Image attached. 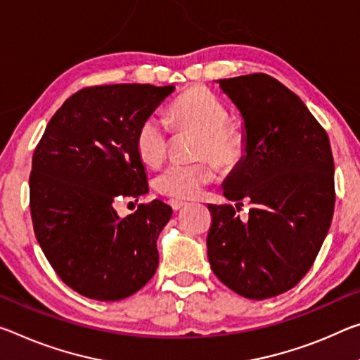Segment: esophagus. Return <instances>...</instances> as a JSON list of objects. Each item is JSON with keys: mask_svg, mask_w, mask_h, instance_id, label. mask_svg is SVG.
I'll return each instance as SVG.
<instances>
[{"mask_svg": "<svg viewBox=\"0 0 360 360\" xmlns=\"http://www.w3.org/2000/svg\"><path fill=\"white\" fill-rule=\"evenodd\" d=\"M169 205H171V208H173L174 211H178V210H181V208H184L187 203L182 202V200H176V198H171Z\"/></svg>", "mask_w": 360, "mask_h": 360, "instance_id": "obj_1", "label": "esophagus"}]
</instances>
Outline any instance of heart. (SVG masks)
Segmentation results:
<instances>
[{"label":"heart","instance_id":"b5f03b06","mask_svg":"<svg viewBox=\"0 0 360 360\" xmlns=\"http://www.w3.org/2000/svg\"><path fill=\"white\" fill-rule=\"evenodd\" d=\"M168 120L176 129L200 133L197 157H211L219 167L231 168L245 153V134L229 122V108L205 86H192L181 93L168 107ZM169 129L157 117H147L134 134V147L146 165L157 167L167 157ZM216 178L211 160L195 163H171L155 178V189L176 200H192Z\"/></svg>","mask_w":360,"mask_h":360}]
</instances>
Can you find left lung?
<instances>
[{
    "label": "left lung",
    "mask_w": 360,
    "mask_h": 360,
    "mask_svg": "<svg viewBox=\"0 0 360 360\" xmlns=\"http://www.w3.org/2000/svg\"><path fill=\"white\" fill-rule=\"evenodd\" d=\"M219 86L242 113L247 144L222 187L237 205H208V261L236 293L272 298L306 276L332 224V149L304 102L276 78L252 73ZM245 198L252 208L242 221L235 208Z\"/></svg>",
    "instance_id": "8db88e82"
}]
</instances>
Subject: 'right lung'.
<instances>
[{
	"mask_svg": "<svg viewBox=\"0 0 360 360\" xmlns=\"http://www.w3.org/2000/svg\"><path fill=\"white\" fill-rule=\"evenodd\" d=\"M173 91L153 84L79 89L49 120L33 153L37 240L62 282L86 298H128L157 271V238L173 210L153 200L120 218L113 205L149 192L134 134Z\"/></svg>",
	"mask_w": 360,
	"mask_h": 360,
	"instance_id": "add662e5",
	"label": "right lung"
}]
</instances>
